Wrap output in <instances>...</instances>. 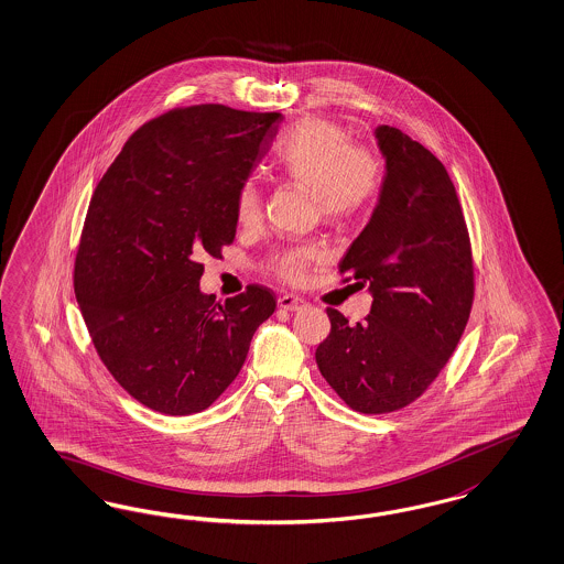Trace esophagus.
I'll return each mask as SVG.
<instances>
[{"instance_id":"obj_1","label":"esophagus","mask_w":564,"mask_h":564,"mask_svg":"<svg viewBox=\"0 0 564 564\" xmlns=\"http://www.w3.org/2000/svg\"><path fill=\"white\" fill-rule=\"evenodd\" d=\"M278 307L282 311L294 313V311H301L305 307V301L299 299V296H292V294H284V296L278 299Z\"/></svg>"}]
</instances>
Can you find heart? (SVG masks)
I'll list each match as a JSON object with an SVG mask.
<instances>
[{
	"label": "heart",
	"instance_id": "b5f03b06",
	"mask_svg": "<svg viewBox=\"0 0 564 564\" xmlns=\"http://www.w3.org/2000/svg\"><path fill=\"white\" fill-rule=\"evenodd\" d=\"M273 164L284 181L315 195L329 221L359 216L382 188L380 158L369 149L355 147L346 128L322 118H307L289 130L275 147ZM259 207L257 184L242 182L237 200L240 224H253ZM317 259L319 253L313 249H294L275 257V270L289 280H301L305 268Z\"/></svg>",
	"mask_w": 564,
	"mask_h": 564
}]
</instances>
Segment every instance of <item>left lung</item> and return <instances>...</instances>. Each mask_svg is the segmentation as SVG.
Returning <instances> with one entry per match:
<instances>
[{
	"instance_id": "1",
	"label": "left lung",
	"mask_w": 564,
	"mask_h": 564,
	"mask_svg": "<svg viewBox=\"0 0 564 564\" xmlns=\"http://www.w3.org/2000/svg\"><path fill=\"white\" fill-rule=\"evenodd\" d=\"M386 174L378 205L338 270L369 286L371 311L350 326L327 310L329 336L315 361L359 413L399 411L451 359L473 303L471 245L446 167L394 127L373 130Z\"/></svg>"
}]
</instances>
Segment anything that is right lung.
Returning <instances> with one entry per match:
<instances>
[{
    "instance_id": "obj_1",
    "label": "right lung",
    "mask_w": 564,
    "mask_h": 564,
    "mask_svg": "<svg viewBox=\"0 0 564 564\" xmlns=\"http://www.w3.org/2000/svg\"><path fill=\"white\" fill-rule=\"evenodd\" d=\"M282 120L214 104L174 109L128 139L93 193L76 301L109 373L158 413L205 411L275 310L257 284L219 305L200 292L199 259L235 240L238 191Z\"/></svg>"
}]
</instances>
